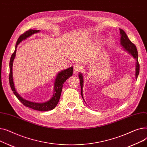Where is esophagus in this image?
I'll return each mask as SVG.
<instances>
[{
  "label": "esophagus",
  "instance_id": "esophagus-1",
  "mask_svg": "<svg viewBox=\"0 0 147 147\" xmlns=\"http://www.w3.org/2000/svg\"><path fill=\"white\" fill-rule=\"evenodd\" d=\"M82 66L80 64H75L73 66V69H74V73H78L80 70H82Z\"/></svg>",
  "mask_w": 147,
  "mask_h": 147
}]
</instances>
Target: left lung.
I'll return each mask as SVG.
<instances>
[{"label": "left lung", "instance_id": "obj_1", "mask_svg": "<svg viewBox=\"0 0 147 147\" xmlns=\"http://www.w3.org/2000/svg\"><path fill=\"white\" fill-rule=\"evenodd\" d=\"M120 30V43L121 47L124 49L126 51L128 52L132 56L136 59V64H135V78L137 79L138 76L140 73V64L138 63V51L136 46L132 43L126 35V33L124 32V30L119 28ZM79 78L80 80V86H81V95L84 100V98L83 96V74L80 73L79 75ZM85 102V101H84ZM86 103V102H85Z\"/></svg>", "mask_w": 147, "mask_h": 147}]
</instances>
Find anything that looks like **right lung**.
Returning <instances> with one entry per match:
<instances>
[{"instance_id":"obj_1","label":"right lung","mask_w":147,"mask_h":147,"mask_svg":"<svg viewBox=\"0 0 147 147\" xmlns=\"http://www.w3.org/2000/svg\"><path fill=\"white\" fill-rule=\"evenodd\" d=\"M40 30H32L30 29L27 32H26L24 34H21L17 42L16 45H15V51L14 52L12 53L11 55L10 62H9V84L11 86V88L12 90L13 91V94L16 97L20 100V101L23 104V105H25L26 107H27L28 108H31L33 110L40 111H46L52 110L53 109H55L57 105L58 104L59 100L61 96L62 89H63V84L67 80V79H68L69 77L73 75V68L72 67H69L64 70H62L60 72H59L57 74V76L55 78V82H54V87H53V95L51 98L49 100V101L43 102V103H37L34 102H32L26 100V99L23 98L21 95L17 92L16 89H15L13 80V73H12V66H13V60L15 57V54H16L17 51V48L18 45L20 44V42L22 41L26 40V38L30 37L32 35L39 33Z\"/></svg>"}]
</instances>
